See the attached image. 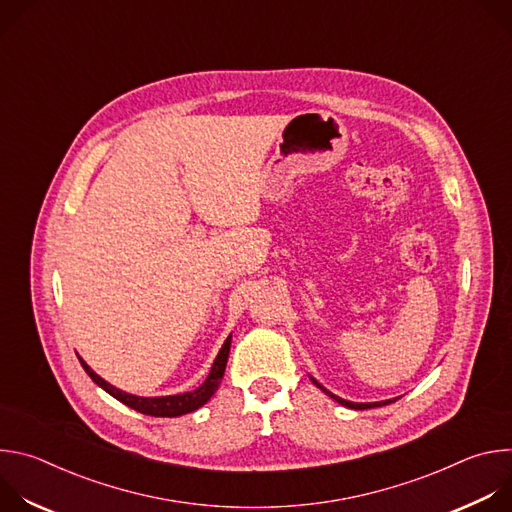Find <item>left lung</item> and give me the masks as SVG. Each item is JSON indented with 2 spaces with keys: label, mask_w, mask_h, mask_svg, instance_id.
<instances>
[{
  "label": "left lung",
  "mask_w": 512,
  "mask_h": 512,
  "mask_svg": "<svg viewBox=\"0 0 512 512\" xmlns=\"http://www.w3.org/2000/svg\"><path fill=\"white\" fill-rule=\"evenodd\" d=\"M312 379V383L318 387V389H322L328 397H332L336 403H340V405H344V407H348V409H373V407H383V405H389V403H393V401H397L399 397H395V399H387V401H377V403H352V401H346V399H342V397H336L334 393H330L328 389H324L314 377H310Z\"/></svg>",
  "instance_id": "obj_1"
}]
</instances>
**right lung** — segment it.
<instances>
[{"label": "right lung", "instance_id": "right-lung-1", "mask_svg": "<svg viewBox=\"0 0 512 512\" xmlns=\"http://www.w3.org/2000/svg\"><path fill=\"white\" fill-rule=\"evenodd\" d=\"M231 334L229 338L225 340L223 348L218 350L212 367H210V373L208 377L204 379V383L200 387H196L194 391H188V393H178V395H164V397H139V395H131V393H125L117 387H113L111 383H107L103 377H99L89 364L79 356L83 369L87 371V375L103 389L107 391L111 397H115L117 401H121L123 405L143 413V415H152V417H180V415H186V413H192L196 409H200L204 403L210 401V397L216 393L218 385H221V379L225 375V369H227V358H229V350H231Z\"/></svg>", "mask_w": 512, "mask_h": 512}]
</instances>
